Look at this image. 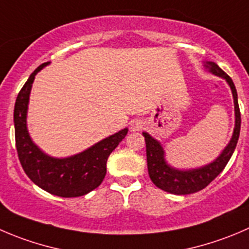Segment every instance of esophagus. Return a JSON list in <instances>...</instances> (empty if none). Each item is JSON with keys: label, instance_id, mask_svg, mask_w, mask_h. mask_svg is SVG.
I'll use <instances>...</instances> for the list:
<instances>
[{"label": "esophagus", "instance_id": "34e87169", "mask_svg": "<svg viewBox=\"0 0 249 249\" xmlns=\"http://www.w3.org/2000/svg\"><path fill=\"white\" fill-rule=\"evenodd\" d=\"M142 127H143V123H142L141 120H139V119L134 120V122L130 124V130H131V131H134V132L135 131H140Z\"/></svg>", "mask_w": 249, "mask_h": 249}]
</instances>
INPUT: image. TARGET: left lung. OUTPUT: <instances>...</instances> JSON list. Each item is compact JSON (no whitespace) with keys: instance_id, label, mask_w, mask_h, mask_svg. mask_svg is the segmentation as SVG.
I'll list each match as a JSON object with an SVG mask.
<instances>
[{"instance_id":"left-lung-1","label":"left lung","mask_w":249,"mask_h":249,"mask_svg":"<svg viewBox=\"0 0 249 249\" xmlns=\"http://www.w3.org/2000/svg\"><path fill=\"white\" fill-rule=\"evenodd\" d=\"M204 68L209 73L223 78L230 86L233 97V106H235V127H233L232 136L225 148L213 161L206 165L198 166V168L178 169L166 161L165 151L160 142L152 137L148 132H142L146 141L147 168H148L149 178L157 187L169 194L190 195L203 190L224 170L235 151L238 137H240L241 113L238 108L237 91L233 85L232 79L225 71H221L218 64L211 60L204 62Z\"/></svg>"}]
</instances>
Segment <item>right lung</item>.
I'll use <instances>...</instances> for the list:
<instances>
[{"mask_svg": "<svg viewBox=\"0 0 249 249\" xmlns=\"http://www.w3.org/2000/svg\"><path fill=\"white\" fill-rule=\"evenodd\" d=\"M43 63L34 71L18 93L14 106V130L19 160L28 178L40 189L54 196L80 197L101 185L107 173V159L126 136L129 129L120 130L85 151L71 157L48 156L31 140L28 130V107L35 76L48 66Z\"/></svg>", "mask_w": 249, "mask_h": 249, "instance_id": "add662e5", "label": "right lung"}]
</instances>
